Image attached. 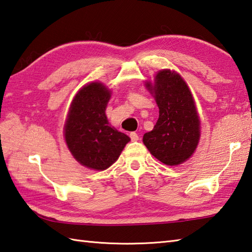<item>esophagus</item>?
I'll return each instance as SVG.
<instances>
[{"label":"esophagus","mask_w":252,"mask_h":252,"mask_svg":"<svg viewBox=\"0 0 252 252\" xmlns=\"http://www.w3.org/2000/svg\"><path fill=\"white\" fill-rule=\"evenodd\" d=\"M130 137H131V140L133 142L138 141V135H137V133H135V132H131L130 133Z\"/></svg>","instance_id":"esophagus-1"}]
</instances>
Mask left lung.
Here are the masks:
<instances>
[{"label": "left lung", "mask_w": 252, "mask_h": 252, "mask_svg": "<svg viewBox=\"0 0 252 252\" xmlns=\"http://www.w3.org/2000/svg\"><path fill=\"white\" fill-rule=\"evenodd\" d=\"M159 107V118L154 129L143 136V142L155 158L167 165L186 161L198 145L200 121L194 98L179 73L160 70L155 83H146Z\"/></svg>", "instance_id": "8db88e82"}]
</instances>
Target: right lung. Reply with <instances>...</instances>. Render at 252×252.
<instances>
[{"label": "right lung", "mask_w": 252, "mask_h": 252, "mask_svg": "<svg viewBox=\"0 0 252 252\" xmlns=\"http://www.w3.org/2000/svg\"><path fill=\"white\" fill-rule=\"evenodd\" d=\"M110 94L103 83H89L76 94L69 108L63 127L67 146L74 159L89 169L109 168L130 142L107 120Z\"/></svg>", "instance_id": "add662e5"}]
</instances>
